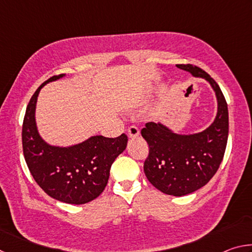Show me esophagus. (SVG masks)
<instances>
[{
    "mask_svg": "<svg viewBox=\"0 0 252 252\" xmlns=\"http://www.w3.org/2000/svg\"><path fill=\"white\" fill-rule=\"evenodd\" d=\"M127 136H129V139H134L136 136H139V129L134 126H130L129 129H127Z\"/></svg>",
    "mask_w": 252,
    "mask_h": 252,
    "instance_id": "34e87169",
    "label": "esophagus"
}]
</instances>
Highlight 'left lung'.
Returning <instances> with one entry per match:
<instances>
[{
  "mask_svg": "<svg viewBox=\"0 0 252 252\" xmlns=\"http://www.w3.org/2000/svg\"><path fill=\"white\" fill-rule=\"evenodd\" d=\"M177 67L206 80L218 104L215 120L201 132L177 133L161 122H149L141 130L149 144L143 167L148 180L161 192L182 197L206 186L219 169L227 147L229 116L219 85L207 72L191 64H177Z\"/></svg>",
  "mask_w": 252,
  "mask_h": 252,
  "instance_id": "8db88e82",
  "label": "left lung"
}]
</instances>
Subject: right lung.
<instances>
[{
  "label": "right lung",
  "mask_w": 252,
  "mask_h": 252,
  "mask_svg": "<svg viewBox=\"0 0 252 252\" xmlns=\"http://www.w3.org/2000/svg\"><path fill=\"white\" fill-rule=\"evenodd\" d=\"M54 75L42 83L30 100L22 127L24 159L34 180L51 198L70 204H83L103 192L111 165L126 150L127 138L93 135L69 147L52 146L37 130L35 109L41 89L62 79Z\"/></svg>",
  "instance_id": "right-lung-1"
}]
</instances>
